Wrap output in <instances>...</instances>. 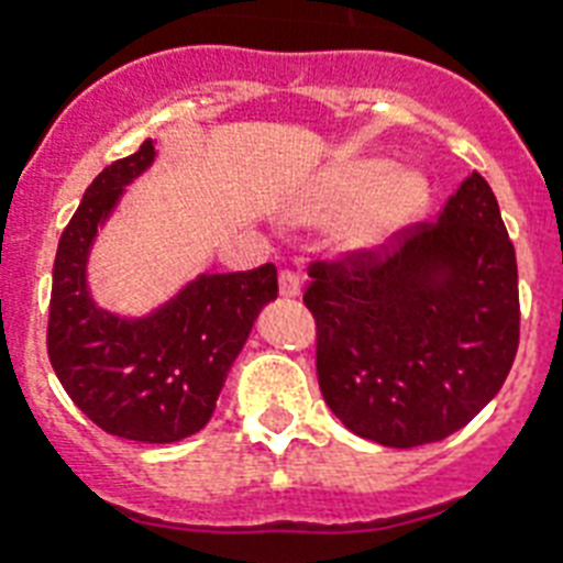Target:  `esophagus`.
<instances>
[{
    "label": "esophagus",
    "mask_w": 563,
    "mask_h": 563,
    "mask_svg": "<svg viewBox=\"0 0 563 563\" xmlns=\"http://www.w3.org/2000/svg\"><path fill=\"white\" fill-rule=\"evenodd\" d=\"M277 286H280L283 298H298L300 295V277L291 268H283L280 277H277Z\"/></svg>",
    "instance_id": "1"
}]
</instances>
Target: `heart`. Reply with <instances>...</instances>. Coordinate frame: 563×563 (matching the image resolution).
<instances>
[{
	"instance_id": "b5f03b06",
	"label": "heart",
	"mask_w": 563,
	"mask_h": 563,
	"mask_svg": "<svg viewBox=\"0 0 563 563\" xmlns=\"http://www.w3.org/2000/svg\"><path fill=\"white\" fill-rule=\"evenodd\" d=\"M429 189L418 175L394 169V163L356 157L327 172L309 201L307 219H344L335 230V247L347 254L379 251L427 212Z\"/></svg>"
}]
</instances>
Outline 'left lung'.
<instances>
[{
    "label": "left lung",
    "instance_id": "left-lung-1",
    "mask_svg": "<svg viewBox=\"0 0 563 563\" xmlns=\"http://www.w3.org/2000/svg\"><path fill=\"white\" fill-rule=\"evenodd\" d=\"M318 385L356 435L420 446L462 429L503 388L520 344L515 245L473 172L435 221L379 251L309 265Z\"/></svg>",
    "mask_w": 563,
    "mask_h": 563
}]
</instances>
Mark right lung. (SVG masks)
<instances>
[{"label":"right lung","mask_w":563,"mask_h":563,"mask_svg":"<svg viewBox=\"0 0 563 563\" xmlns=\"http://www.w3.org/2000/svg\"><path fill=\"white\" fill-rule=\"evenodd\" d=\"M152 161L154 143L145 140L84 192L57 242L46 347L60 385L96 427L128 441L172 444L212 418L260 309L277 298V268L201 274L145 318L96 307L87 289L92 239Z\"/></svg>","instance_id":"obj_1"}]
</instances>
